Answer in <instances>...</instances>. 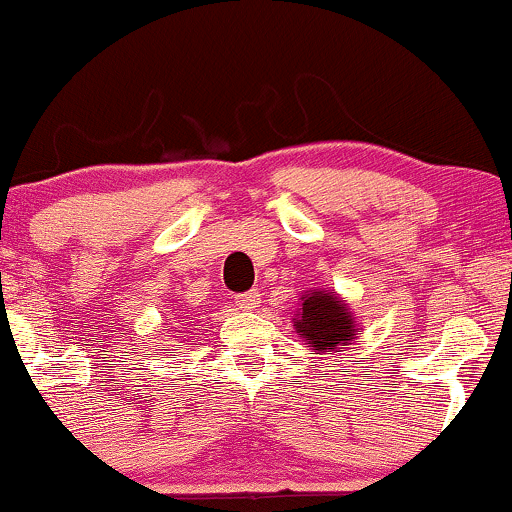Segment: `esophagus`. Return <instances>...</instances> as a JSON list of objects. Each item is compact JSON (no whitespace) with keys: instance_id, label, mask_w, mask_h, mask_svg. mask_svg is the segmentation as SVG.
<instances>
[{"instance_id":"esophagus-1","label":"esophagus","mask_w":512,"mask_h":512,"mask_svg":"<svg viewBox=\"0 0 512 512\" xmlns=\"http://www.w3.org/2000/svg\"><path fill=\"white\" fill-rule=\"evenodd\" d=\"M261 303V293L258 291H244L235 296V305L242 307V310H254Z\"/></svg>"}]
</instances>
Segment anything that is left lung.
I'll use <instances>...</instances> for the list:
<instances>
[{
  "mask_svg": "<svg viewBox=\"0 0 512 512\" xmlns=\"http://www.w3.org/2000/svg\"><path fill=\"white\" fill-rule=\"evenodd\" d=\"M293 326L305 345L317 349L319 354L342 352L359 331L345 300H340L335 291L326 293L319 289L305 293Z\"/></svg>",
  "mask_w": 512,
  "mask_h": 512,
  "instance_id": "1",
  "label": "left lung"
}]
</instances>
